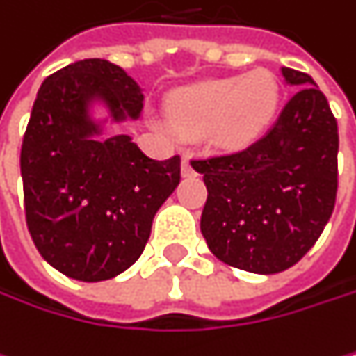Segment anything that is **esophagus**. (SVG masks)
Returning <instances> with one entry per match:
<instances>
[{
  "label": "esophagus",
  "mask_w": 356,
  "mask_h": 356,
  "mask_svg": "<svg viewBox=\"0 0 356 356\" xmlns=\"http://www.w3.org/2000/svg\"><path fill=\"white\" fill-rule=\"evenodd\" d=\"M181 172H184V177H194V175H196V170H194L190 158H184V162H181Z\"/></svg>",
  "instance_id": "1"
}]
</instances>
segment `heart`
Masks as SVG:
<instances>
[{
	"label": "heart",
	"instance_id": "heart-1",
	"mask_svg": "<svg viewBox=\"0 0 356 356\" xmlns=\"http://www.w3.org/2000/svg\"><path fill=\"white\" fill-rule=\"evenodd\" d=\"M281 86L276 75L253 69L234 78L202 82L177 95L168 115L177 131L209 141L225 152H238L255 143L276 118Z\"/></svg>",
	"mask_w": 356,
	"mask_h": 356
}]
</instances>
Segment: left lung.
<instances>
[{
	"label": "left lung",
	"instance_id": "8db88e82",
	"mask_svg": "<svg viewBox=\"0 0 356 356\" xmlns=\"http://www.w3.org/2000/svg\"><path fill=\"white\" fill-rule=\"evenodd\" d=\"M272 129L247 149L192 160L207 186L200 232L215 257L255 274L298 264L318 241L338 192V122L308 73Z\"/></svg>",
	"mask_w": 356,
	"mask_h": 356
}]
</instances>
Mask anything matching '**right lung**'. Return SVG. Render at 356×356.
Listing matches in <instances>:
<instances>
[{"instance_id": "right-lung-1", "label": "right lung", "mask_w": 356, "mask_h": 356, "mask_svg": "<svg viewBox=\"0 0 356 356\" xmlns=\"http://www.w3.org/2000/svg\"><path fill=\"white\" fill-rule=\"evenodd\" d=\"M108 109L95 120L92 107ZM143 90L103 58L44 80L20 149L24 215L42 257L69 278L99 283L143 253L152 221L181 179V158L145 156L129 135L101 139L105 122L137 120Z\"/></svg>"}]
</instances>
